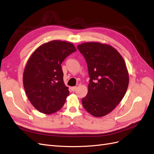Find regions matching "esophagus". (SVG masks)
<instances>
[{
  "label": "esophagus",
  "instance_id": "34e87169",
  "mask_svg": "<svg viewBox=\"0 0 154 154\" xmlns=\"http://www.w3.org/2000/svg\"><path fill=\"white\" fill-rule=\"evenodd\" d=\"M77 89V87H75V86H74V87H72V90L73 91H76Z\"/></svg>",
  "mask_w": 154,
  "mask_h": 154
}]
</instances>
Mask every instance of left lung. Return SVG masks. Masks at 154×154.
<instances>
[{
	"instance_id": "obj_1",
	"label": "left lung",
	"mask_w": 154,
	"mask_h": 154,
	"mask_svg": "<svg viewBox=\"0 0 154 154\" xmlns=\"http://www.w3.org/2000/svg\"><path fill=\"white\" fill-rule=\"evenodd\" d=\"M77 48L86 59L90 77L82 106L93 116H106L127 91L129 77L125 61L116 49L106 43L86 42Z\"/></svg>"
}]
</instances>
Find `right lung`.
<instances>
[{
    "label": "right lung",
    "mask_w": 154,
    "mask_h": 154,
    "mask_svg": "<svg viewBox=\"0 0 154 154\" xmlns=\"http://www.w3.org/2000/svg\"><path fill=\"white\" fill-rule=\"evenodd\" d=\"M76 51L72 43L53 40L38 47L29 58L23 83L29 101L38 111L52 114L65 103L70 91L64 83L61 64Z\"/></svg>",
    "instance_id": "right-lung-1"
}]
</instances>
